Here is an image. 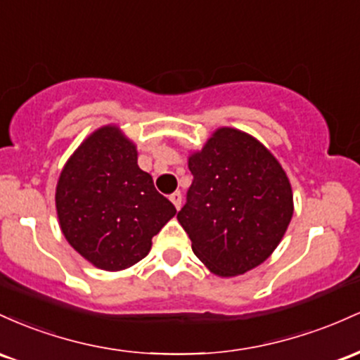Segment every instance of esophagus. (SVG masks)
<instances>
[{
  "instance_id": "1",
  "label": "esophagus",
  "mask_w": 360,
  "mask_h": 360,
  "mask_svg": "<svg viewBox=\"0 0 360 360\" xmlns=\"http://www.w3.org/2000/svg\"><path fill=\"white\" fill-rule=\"evenodd\" d=\"M169 200L173 202V205H175L176 209L181 207V193L180 192H173L172 195H169Z\"/></svg>"
}]
</instances>
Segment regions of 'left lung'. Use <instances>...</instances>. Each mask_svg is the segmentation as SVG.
Returning <instances> with one entry per match:
<instances>
[{
	"instance_id": "1",
	"label": "left lung",
	"mask_w": 360,
	"mask_h": 360,
	"mask_svg": "<svg viewBox=\"0 0 360 360\" xmlns=\"http://www.w3.org/2000/svg\"><path fill=\"white\" fill-rule=\"evenodd\" d=\"M188 169L193 181L176 219L195 257L219 277L264 264L294 214L290 181L276 156L240 129L219 127L188 155Z\"/></svg>"
}]
</instances>
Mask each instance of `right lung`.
<instances>
[{
  "instance_id": "right-lung-1",
  "label": "right lung",
  "mask_w": 360,
  "mask_h": 360,
  "mask_svg": "<svg viewBox=\"0 0 360 360\" xmlns=\"http://www.w3.org/2000/svg\"><path fill=\"white\" fill-rule=\"evenodd\" d=\"M60 231L96 269L119 272L143 260L176 214L137 165V148L115 124L76 148L56 185Z\"/></svg>"
}]
</instances>
